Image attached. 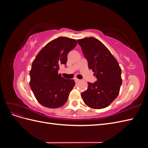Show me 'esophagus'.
<instances>
[{"instance_id": "esophagus-1", "label": "esophagus", "mask_w": 148, "mask_h": 148, "mask_svg": "<svg viewBox=\"0 0 148 148\" xmlns=\"http://www.w3.org/2000/svg\"><path fill=\"white\" fill-rule=\"evenodd\" d=\"M74 79H75V82H76V83H78V82H80V79H78L77 78H74Z\"/></svg>"}]
</instances>
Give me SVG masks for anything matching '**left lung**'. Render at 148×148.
<instances>
[{
	"instance_id": "left-lung-1",
	"label": "left lung",
	"mask_w": 148,
	"mask_h": 148,
	"mask_svg": "<svg viewBox=\"0 0 148 148\" xmlns=\"http://www.w3.org/2000/svg\"><path fill=\"white\" fill-rule=\"evenodd\" d=\"M82 47L88 67L96 76L97 82L88 83L82 93L84 102L95 109L109 106L118 96L122 83V70L117 60L99 40L93 37L77 40Z\"/></svg>"
}]
</instances>
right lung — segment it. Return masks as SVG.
I'll return each mask as SVG.
<instances>
[{
    "label": "right lung",
    "instance_id": "add662e5",
    "mask_svg": "<svg viewBox=\"0 0 148 148\" xmlns=\"http://www.w3.org/2000/svg\"><path fill=\"white\" fill-rule=\"evenodd\" d=\"M75 39L59 37L44 46L33 60L29 85L37 101L43 106L56 109L64 105L75 83L58 73L66 65L67 55L77 46Z\"/></svg>",
    "mask_w": 148,
    "mask_h": 148
}]
</instances>
